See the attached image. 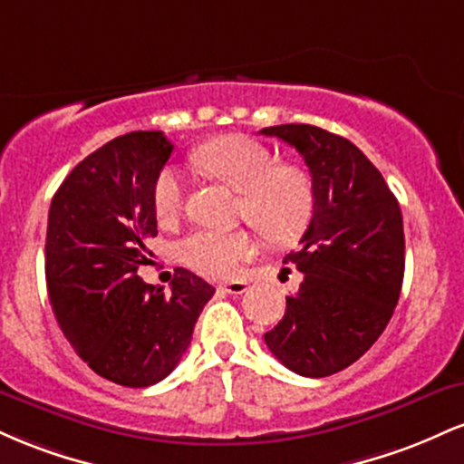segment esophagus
Returning a JSON list of instances; mask_svg holds the SVG:
<instances>
[{
  "label": "esophagus",
  "mask_w": 464,
  "mask_h": 464,
  "mask_svg": "<svg viewBox=\"0 0 464 464\" xmlns=\"http://www.w3.org/2000/svg\"><path fill=\"white\" fill-rule=\"evenodd\" d=\"M220 290L228 292V295H244L248 290V284L246 281H231V284H222Z\"/></svg>",
  "instance_id": "1"
}]
</instances>
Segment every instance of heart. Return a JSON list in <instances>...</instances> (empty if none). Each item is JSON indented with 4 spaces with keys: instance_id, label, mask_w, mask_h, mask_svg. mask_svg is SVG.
Returning <instances> with one entry per match:
<instances>
[{
    "instance_id": "b5f03b06",
    "label": "heart",
    "mask_w": 464,
    "mask_h": 464,
    "mask_svg": "<svg viewBox=\"0 0 464 464\" xmlns=\"http://www.w3.org/2000/svg\"><path fill=\"white\" fill-rule=\"evenodd\" d=\"M194 163L239 194L237 214L270 242H290L307 227L314 209L312 183L301 169L279 165L275 152L259 141L228 135L200 146ZM188 185L177 168L161 169L152 188V209L159 222L172 225L185 207ZM255 237L248 231L198 228L180 239L179 255L196 273L228 279L239 264L253 257Z\"/></svg>"
}]
</instances>
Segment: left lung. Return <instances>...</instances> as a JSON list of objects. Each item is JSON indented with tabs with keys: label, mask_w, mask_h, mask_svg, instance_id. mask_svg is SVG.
I'll list each match as a JSON object with an SVG mask.
<instances>
[{
	"label": "left lung",
	"mask_w": 464,
	"mask_h": 464,
	"mask_svg": "<svg viewBox=\"0 0 464 464\" xmlns=\"http://www.w3.org/2000/svg\"><path fill=\"white\" fill-rule=\"evenodd\" d=\"M262 135L296 148L314 191L301 248L284 259L303 284L264 340L290 371L327 377L362 358L395 312L406 266L401 209L380 169L344 137L310 124Z\"/></svg>",
	"instance_id": "left-lung-1"
}]
</instances>
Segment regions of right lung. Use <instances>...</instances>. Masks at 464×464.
Segmentation results:
<instances>
[{
  "instance_id": "right-lung-1",
  "label": "right lung",
  "mask_w": 464,
  "mask_h": 464,
  "mask_svg": "<svg viewBox=\"0 0 464 464\" xmlns=\"http://www.w3.org/2000/svg\"><path fill=\"white\" fill-rule=\"evenodd\" d=\"M161 130L104 143L69 172L52 198L45 279L58 327L104 380L143 388L174 371L216 287L185 268L172 287L148 285L157 236L154 180L172 154Z\"/></svg>"
}]
</instances>
